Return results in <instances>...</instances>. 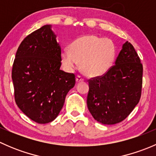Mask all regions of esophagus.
I'll use <instances>...</instances> for the list:
<instances>
[{"label":"esophagus","instance_id":"obj_1","mask_svg":"<svg viewBox=\"0 0 156 156\" xmlns=\"http://www.w3.org/2000/svg\"><path fill=\"white\" fill-rule=\"evenodd\" d=\"M84 81V78H83L82 76H81V75H78V76L76 77L77 82H81V81Z\"/></svg>","mask_w":156,"mask_h":156}]
</instances>
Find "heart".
I'll return each instance as SVG.
<instances>
[{
  "mask_svg": "<svg viewBox=\"0 0 156 156\" xmlns=\"http://www.w3.org/2000/svg\"><path fill=\"white\" fill-rule=\"evenodd\" d=\"M115 57L114 42L94 34L81 36L71 44L70 50H64L61 53V60L66 69L72 70L81 63L83 72L91 77L108 72Z\"/></svg>",
  "mask_w": 156,
  "mask_h": 156,
  "instance_id": "1",
  "label": "heart"
}]
</instances>
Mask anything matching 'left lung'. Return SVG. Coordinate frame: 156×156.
Listing matches in <instances>:
<instances>
[{"label": "left lung", "instance_id": "8db88e82", "mask_svg": "<svg viewBox=\"0 0 156 156\" xmlns=\"http://www.w3.org/2000/svg\"><path fill=\"white\" fill-rule=\"evenodd\" d=\"M88 83L87 104L94 119L103 125L125 120L139 103L142 91L143 65L133 45L125 42L111 69Z\"/></svg>", "mask_w": 156, "mask_h": 156}]
</instances>
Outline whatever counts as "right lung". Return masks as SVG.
<instances>
[{"label":"right lung","mask_w":156,"mask_h":156,"mask_svg":"<svg viewBox=\"0 0 156 156\" xmlns=\"http://www.w3.org/2000/svg\"><path fill=\"white\" fill-rule=\"evenodd\" d=\"M50 25L33 31L22 41L12 69L18 107L38 124L54 120L75 84V75L60 70L61 48Z\"/></svg>","instance_id":"right-lung-1"}]
</instances>
